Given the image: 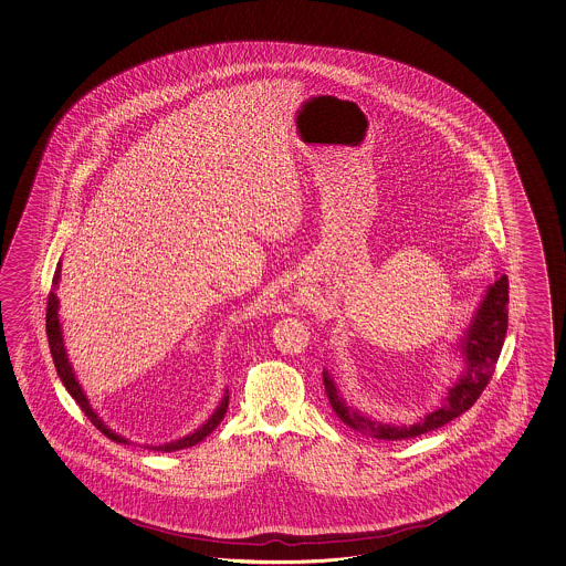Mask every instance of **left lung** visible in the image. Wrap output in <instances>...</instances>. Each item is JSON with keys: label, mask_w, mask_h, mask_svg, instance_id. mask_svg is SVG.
<instances>
[{"label": "left lung", "mask_w": 566, "mask_h": 566, "mask_svg": "<svg viewBox=\"0 0 566 566\" xmlns=\"http://www.w3.org/2000/svg\"><path fill=\"white\" fill-rule=\"evenodd\" d=\"M507 304L510 280L503 274L495 284L486 289L474 317L470 318L467 332L455 344V352H460L467 364L464 373L448 388V395L441 399L440 407L419 417L411 426L382 423L368 415L359 413L358 409L345 402L329 373L323 370V385L333 411L345 426L376 440H409L450 423L455 417L469 411L495 373L496 359L501 356V347L507 333Z\"/></svg>", "instance_id": "left-lung-1"}]
</instances>
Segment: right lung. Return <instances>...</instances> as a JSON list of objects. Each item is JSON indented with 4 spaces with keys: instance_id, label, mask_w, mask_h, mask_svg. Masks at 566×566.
<instances>
[{
    "instance_id": "add662e5",
    "label": "right lung",
    "mask_w": 566,
    "mask_h": 566,
    "mask_svg": "<svg viewBox=\"0 0 566 566\" xmlns=\"http://www.w3.org/2000/svg\"><path fill=\"white\" fill-rule=\"evenodd\" d=\"M59 277H61V262L56 263L55 277H53L55 289L56 284H59ZM46 335H49V345H51V354H53V361H55L56 374H59L61 382L65 385L71 397L82 407L85 417H87L106 438H111V440L116 441V443H128L126 438L114 433V431L97 417L96 411H94L92 405H90V400L85 397V392H83L80 380L75 378V373H73V368H71L70 358H67V349H65V344H63V332H61V323H59V298H56V294L53 290L49 292V301H46ZM227 409H229V390H224L219 407L214 409V413L208 417V421L205 426H200L193 433L186 436V438H180V440L169 441V443H164V446H147V448H149V450H157V452H159V450H161V452H176V450H184V448H192L196 443H200V441L205 440L208 433H212L217 426H221L222 417L227 413Z\"/></svg>"
}]
</instances>
